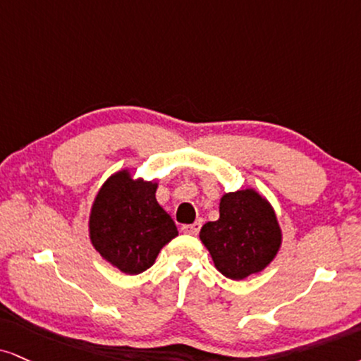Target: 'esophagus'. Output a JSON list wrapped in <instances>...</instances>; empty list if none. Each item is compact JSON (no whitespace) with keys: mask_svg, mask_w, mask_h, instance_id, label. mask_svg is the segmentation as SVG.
<instances>
[{"mask_svg":"<svg viewBox=\"0 0 361 361\" xmlns=\"http://www.w3.org/2000/svg\"><path fill=\"white\" fill-rule=\"evenodd\" d=\"M201 228H202V222L201 221H195V222H192V224H189V226H182V233L195 235V234L199 233V231H201Z\"/></svg>","mask_w":361,"mask_h":361,"instance_id":"obj_1","label":"esophagus"}]
</instances>
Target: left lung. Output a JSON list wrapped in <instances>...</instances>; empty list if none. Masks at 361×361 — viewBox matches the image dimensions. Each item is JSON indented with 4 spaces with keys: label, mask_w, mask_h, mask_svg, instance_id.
<instances>
[{
    "label": "left lung",
    "mask_w": 361,
    "mask_h": 361,
    "mask_svg": "<svg viewBox=\"0 0 361 361\" xmlns=\"http://www.w3.org/2000/svg\"><path fill=\"white\" fill-rule=\"evenodd\" d=\"M199 238L216 269L239 281L268 268L281 249L283 231L268 199L247 188L222 195L219 219L206 222Z\"/></svg>",
    "instance_id": "8db88e82"
}]
</instances>
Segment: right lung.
Here are the masks:
<instances>
[{"label":"right lung","mask_w":361,"mask_h":361,"mask_svg":"<svg viewBox=\"0 0 361 361\" xmlns=\"http://www.w3.org/2000/svg\"><path fill=\"white\" fill-rule=\"evenodd\" d=\"M159 184L120 169L93 199L88 238L104 259L126 274H140L176 238L172 217L155 199Z\"/></svg>","instance_id":"right-lung-1"}]
</instances>
